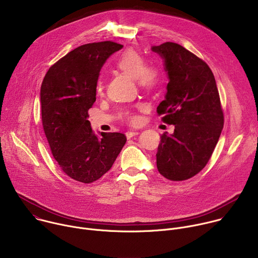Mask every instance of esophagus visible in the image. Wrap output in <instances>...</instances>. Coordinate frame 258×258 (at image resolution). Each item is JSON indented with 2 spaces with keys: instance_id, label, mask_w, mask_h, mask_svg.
<instances>
[{
  "instance_id": "1",
  "label": "esophagus",
  "mask_w": 258,
  "mask_h": 258,
  "mask_svg": "<svg viewBox=\"0 0 258 258\" xmlns=\"http://www.w3.org/2000/svg\"><path fill=\"white\" fill-rule=\"evenodd\" d=\"M139 134H140V133L137 132V131H131V132H126V133H125V136H126V139L130 140V139H132L133 137H135V136H137V135H139Z\"/></svg>"
}]
</instances>
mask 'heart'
<instances>
[{
	"label": "heart",
	"instance_id": "heart-1",
	"mask_svg": "<svg viewBox=\"0 0 258 258\" xmlns=\"http://www.w3.org/2000/svg\"><path fill=\"white\" fill-rule=\"evenodd\" d=\"M116 66L125 76L137 80L140 87L144 89H153L158 85L161 79L160 69L154 65H146L145 59L133 50L125 51L117 60ZM103 91V81L100 78L97 82V92ZM132 123H137L139 117L134 114H127Z\"/></svg>",
	"mask_w": 258,
	"mask_h": 258
}]
</instances>
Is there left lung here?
Returning a JSON list of instances; mask_svg holds the SVG:
<instances>
[{
    "mask_svg": "<svg viewBox=\"0 0 258 258\" xmlns=\"http://www.w3.org/2000/svg\"><path fill=\"white\" fill-rule=\"evenodd\" d=\"M163 60L168 84L158 114L174 125L164 133L156 154L160 174L170 180H185L204 168L224 127L215 79L209 66L175 43L153 46Z\"/></svg>",
    "mask_w": 258,
    "mask_h": 258,
    "instance_id": "8db88e82",
    "label": "left lung"
}]
</instances>
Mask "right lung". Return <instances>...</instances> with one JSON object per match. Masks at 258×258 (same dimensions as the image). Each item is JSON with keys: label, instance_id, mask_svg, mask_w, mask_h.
<instances>
[{"label": "right lung", "instance_id": "add662e5", "mask_svg": "<svg viewBox=\"0 0 258 258\" xmlns=\"http://www.w3.org/2000/svg\"><path fill=\"white\" fill-rule=\"evenodd\" d=\"M113 42L83 45L47 72L41 87L42 120L52 154L71 178L90 183L113 165L126 142L120 133H94L88 120L107 59L122 49Z\"/></svg>", "mask_w": 258, "mask_h": 258}]
</instances>
